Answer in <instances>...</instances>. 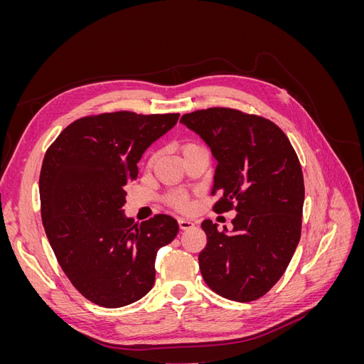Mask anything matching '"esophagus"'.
Masks as SVG:
<instances>
[{"mask_svg": "<svg viewBox=\"0 0 364 364\" xmlns=\"http://www.w3.org/2000/svg\"><path fill=\"white\" fill-rule=\"evenodd\" d=\"M178 223H179V228H181L182 230H185V229H190V228H193V226H194V223L191 222V220H188V218H179V220H178Z\"/></svg>", "mask_w": 364, "mask_h": 364, "instance_id": "esophagus-1", "label": "esophagus"}]
</instances>
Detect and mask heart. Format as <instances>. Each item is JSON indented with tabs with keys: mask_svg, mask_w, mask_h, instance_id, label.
<instances>
[{
	"mask_svg": "<svg viewBox=\"0 0 364 364\" xmlns=\"http://www.w3.org/2000/svg\"><path fill=\"white\" fill-rule=\"evenodd\" d=\"M190 146H194V144H188L186 147H190ZM167 200H168L170 205H173L174 208H178V209H186V208H188V199H186V196L183 193H179V191L171 193V194H168Z\"/></svg>",
	"mask_w": 364,
	"mask_h": 364,
	"instance_id": "heart-1",
	"label": "heart"
}]
</instances>
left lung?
I'll return each instance as SVG.
<instances>
[{
    "instance_id": "left-lung-1",
    "label": "left lung",
    "mask_w": 364,
    "mask_h": 364,
    "mask_svg": "<svg viewBox=\"0 0 364 364\" xmlns=\"http://www.w3.org/2000/svg\"><path fill=\"white\" fill-rule=\"evenodd\" d=\"M217 159L215 213L235 208L232 230L205 220L199 267L208 287L237 302L266 294L287 269L301 240L304 176L284 132L258 115L230 107L185 114Z\"/></svg>"
}]
</instances>
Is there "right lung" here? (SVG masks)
Segmentation results:
<instances>
[{"label":"right lung","mask_w":364,"mask_h":364,"mask_svg":"<svg viewBox=\"0 0 364 364\" xmlns=\"http://www.w3.org/2000/svg\"><path fill=\"white\" fill-rule=\"evenodd\" d=\"M179 114L129 111L75 119L48 147L39 176L43 229L59 266L87 301L118 308L155 284L158 250L179 225L167 214L142 223L124 215V186L142 153Z\"/></svg>","instance_id":"right-lung-1"}]
</instances>
